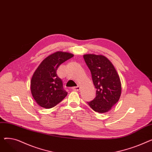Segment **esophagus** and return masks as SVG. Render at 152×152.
<instances>
[{
	"instance_id": "esophagus-1",
	"label": "esophagus",
	"mask_w": 152,
	"mask_h": 152,
	"mask_svg": "<svg viewBox=\"0 0 152 152\" xmlns=\"http://www.w3.org/2000/svg\"><path fill=\"white\" fill-rule=\"evenodd\" d=\"M71 89H72V90H73V91H79V90L81 89V87H79V86L73 87H72Z\"/></svg>"
}]
</instances>
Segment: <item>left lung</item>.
<instances>
[{"label": "left lung", "mask_w": 152, "mask_h": 152, "mask_svg": "<svg viewBox=\"0 0 152 152\" xmlns=\"http://www.w3.org/2000/svg\"><path fill=\"white\" fill-rule=\"evenodd\" d=\"M83 57L96 89V97L87 103L96 112L106 113L120 97V79L113 64L104 56L86 54Z\"/></svg>", "instance_id": "1"}]
</instances>
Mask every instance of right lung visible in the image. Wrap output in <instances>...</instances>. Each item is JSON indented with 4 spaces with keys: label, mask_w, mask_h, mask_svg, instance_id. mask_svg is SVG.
I'll return each mask as SVG.
<instances>
[{
    "label": "right lung",
    "mask_w": 152,
    "mask_h": 152,
    "mask_svg": "<svg viewBox=\"0 0 152 152\" xmlns=\"http://www.w3.org/2000/svg\"><path fill=\"white\" fill-rule=\"evenodd\" d=\"M73 57L70 53L57 52L48 56L40 64L31 82L32 95L39 106L51 108L66 96L68 93L63 89L57 70L61 63Z\"/></svg>",
    "instance_id": "obj_1"
}]
</instances>
